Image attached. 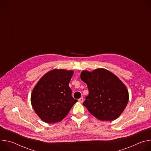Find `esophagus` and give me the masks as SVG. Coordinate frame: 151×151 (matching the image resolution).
Listing matches in <instances>:
<instances>
[{
  "label": "esophagus",
  "instance_id": "esophagus-1",
  "mask_svg": "<svg viewBox=\"0 0 151 151\" xmlns=\"http://www.w3.org/2000/svg\"><path fill=\"white\" fill-rule=\"evenodd\" d=\"M78 101H79L80 103H82V102H83V99L82 97H81L80 99H78Z\"/></svg>",
  "mask_w": 151,
  "mask_h": 151
}]
</instances>
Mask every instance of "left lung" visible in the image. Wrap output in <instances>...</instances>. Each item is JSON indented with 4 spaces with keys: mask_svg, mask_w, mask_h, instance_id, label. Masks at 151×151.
<instances>
[{
    "mask_svg": "<svg viewBox=\"0 0 151 151\" xmlns=\"http://www.w3.org/2000/svg\"><path fill=\"white\" fill-rule=\"evenodd\" d=\"M81 79L89 91L83 105L91 114L101 121H114L121 115L129 95L125 85L115 75L100 68L91 72L83 70Z\"/></svg>",
    "mask_w": 151,
    "mask_h": 151,
    "instance_id": "8db88e82",
    "label": "left lung"
}]
</instances>
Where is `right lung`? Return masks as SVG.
<instances>
[{"label": "right lung", "instance_id": "obj_1", "mask_svg": "<svg viewBox=\"0 0 151 151\" xmlns=\"http://www.w3.org/2000/svg\"><path fill=\"white\" fill-rule=\"evenodd\" d=\"M73 70L53 69L43 76L34 87L31 103L39 117L47 123L61 121L78 101L69 83Z\"/></svg>", "mask_w": 151, "mask_h": 151}]
</instances>
